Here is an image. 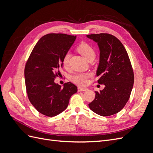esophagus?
I'll use <instances>...</instances> for the list:
<instances>
[{
    "mask_svg": "<svg viewBox=\"0 0 153 153\" xmlns=\"http://www.w3.org/2000/svg\"><path fill=\"white\" fill-rule=\"evenodd\" d=\"M87 88L81 87H78V91H87Z\"/></svg>",
    "mask_w": 153,
    "mask_h": 153,
    "instance_id": "esophagus-1",
    "label": "esophagus"
}]
</instances>
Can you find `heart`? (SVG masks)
<instances>
[{"label":"heart","mask_w":153,"mask_h":153,"mask_svg":"<svg viewBox=\"0 0 153 153\" xmlns=\"http://www.w3.org/2000/svg\"><path fill=\"white\" fill-rule=\"evenodd\" d=\"M77 51L87 61L93 60L95 57V51L91 45L85 43H82L78 46ZM70 57V53L67 52L64 55L62 59V66L65 69L69 67V59ZM90 73H78L74 75L71 77V80L75 84L80 85H85L87 84L88 79L91 76Z\"/></svg>","instance_id":"obj_1"}]
</instances>
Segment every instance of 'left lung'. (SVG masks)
Returning a JSON list of instances; mask_svg holds the SVG:
<instances>
[{"instance_id":"left-lung-1","label":"left lung","mask_w":153,"mask_h":153,"mask_svg":"<svg viewBox=\"0 0 153 153\" xmlns=\"http://www.w3.org/2000/svg\"><path fill=\"white\" fill-rule=\"evenodd\" d=\"M87 37L98 43L100 53L96 75L100 76L98 84L105 86L102 91H95V98L89 106L97 114L110 116L120 112L130 96L134 83L131 64L116 37L106 33Z\"/></svg>"}]
</instances>
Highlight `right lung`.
<instances>
[{
	"label": "right lung",
	"instance_id": "obj_1",
	"mask_svg": "<svg viewBox=\"0 0 153 153\" xmlns=\"http://www.w3.org/2000/svg\"><path fill=\"white\" fill-rule=\"evenodd\" d=\"M76 36L48 34L36 43L25 67L27 94L31 104L41 114L53 117L68 106L71 96L77 92L71 82L63 87L54 82L61 75L62 59L71 48Z\"/></svg>",
	"mask_w": 153,
	"mask_h": 153
}]
</instances>
